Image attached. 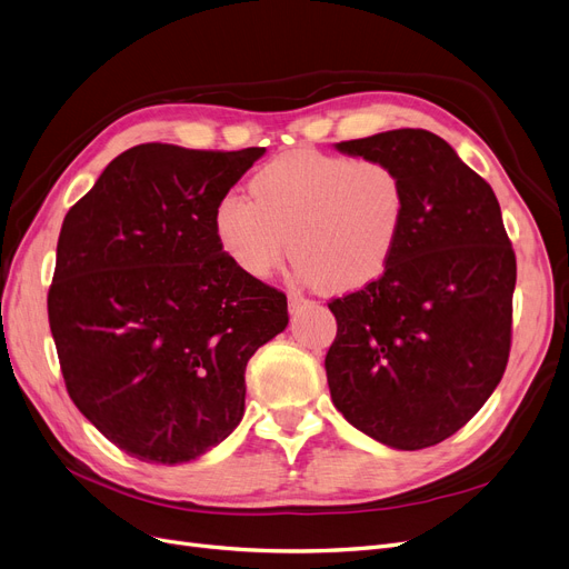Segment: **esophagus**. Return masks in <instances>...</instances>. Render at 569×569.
<instances>
[{
	"instance_id": "1",
	"label": "esophagus",
	"mask_w": 569,
	"mask_h": 569,
	"mask_svg": "<svg viewBox=\"0 0 569 569\" xmlns=\"http://www.w3.org/2000/svg\"><path fill=\"white\" fill-rule=\"evenodd\" d=\"M288 305H290V311H298L311 302L305 296H300V292H288Z\"/></svg>"
}]
</instances>
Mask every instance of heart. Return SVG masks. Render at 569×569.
<instances>
[{"instance_id": "obj_1", "label": "heart", "mask_w": 569, "mask_h": 569, "mask_svg": "<svg viewBox=\"0 0 569 569\" xmlns=\"http://www.w3.org/2000/svg\"><path fill=\"white\" fill-rule=\"evenodd\" d=\"M248 189L250 199L231 192L218 201L213 227L227 256L256 279L290 250L319 288L356 290L380 277L401 239L406 182L380 159L300 147L264 163Z\"/></svg>"}]
</instances>
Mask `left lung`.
Segmentation results:
<instances>
[{
    "mask_svg": "<svg viewBox=\"0 0 569 569\" xmlns=\"http://www.w3.org/2000/svg\"><path fill=\"white\" fill-rule=\"evenodd\" d=\"M335 147L393 166L408 208L382 277L328 302L332 403L389 448H431L469 422L507 370L516 252L492 187L443 138L396 129Z\"/></svg>",
    "mask_w": 569,
    "mask_h": 569,
    "instance_id": "left-lung-1",
    "label": "left lung"
}]
</instances>
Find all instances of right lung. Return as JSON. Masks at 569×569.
Returning a JSON list of instances; mask_svg holds the SVG:
<instances>
[{"label": "right lung", "mask_w": 569, "mask_h": 569, "mask_svg": "<svg viewBox=\"0 0 569 569\" xmlns=\"http://www.w3.org/2000/svg\"><path fill=\"white\" fill-rule=\"evenodd\" d=\"M262 154L136 144L62 220L47 300L62 380L140 461L182 465L222 443L250 356L288 326L283 292L239 269L213 227Z\"/></svg>", "instance_id": "right-lung-1"}]
</instances>
